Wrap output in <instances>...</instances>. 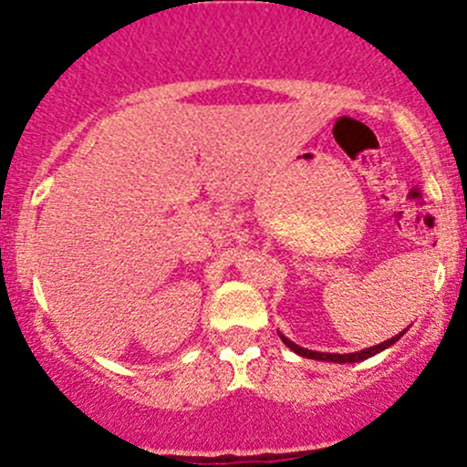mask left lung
<instances>
[{
  "instance_id": "8db88e82",
  "label": "left lung",
  "mask_w": 467,
  "mask_h": 467,
  "mask_svg": "<svg viewBox=\"0 0 467 467\" xmlns=\"http://www.w3.org/2000/svg\"><path fill=\"white\" fill-rule=\"evenodd\" d=\"M404 332H400V334H395L393 338H389V341H384V343H379V346H373V348H366V350H361V352H350V355H332V352H314V350H307V348H300V346H296V343H291L289 338L286 337H282L280 334V338L282 341L286 343V346L291 348V350L294 352H298L300 357H307V359H321V361H337V364H357V361H364V359H368V357H373V355H378V352H381L384 350V348H389V346H393L395 341H398L400 337H402Z\"/></svg>"
}]
</instances>
